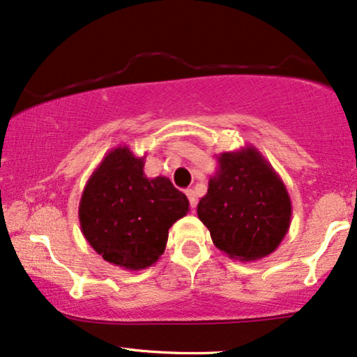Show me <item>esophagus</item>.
Segmentation results:
<instances>
[{
  "label": "esophagus",
  "instance_id": "obj_1",
  "mask_svg": "<svg viewBox=\"0 0 357 357\" xmlns=\"http://www.w3.org/2000/svg\"><path fill=\"white\" fill-rule=\"evenodd\" d=\"M186 196L189 199V202H191V208H192V211H196V206H197L196 192H194L192 189H186Z\"/></svg>",
  "mask_w": 357,
  "mask_h": 357
}]
</instances>
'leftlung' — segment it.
Returning a JSON list of instances; mask_svg holds the SVG:
<instances>
[{"label": "left lung", "instance_id": "8db88e82", "mask_svg": "<svg viewBox=\"0 0 357 357\" xmlns=\"http://www.w3.org/2000/svg\"><path fill=\"white\" fill-rule=\"evenodd\" d=\"M217 171L197 215L213 245L241 263L263 259L291 227L292 202L281 176L253 145L215 155Z\"/></svg>", "mask_w": 357, "mask_h": 357}]
</instances>
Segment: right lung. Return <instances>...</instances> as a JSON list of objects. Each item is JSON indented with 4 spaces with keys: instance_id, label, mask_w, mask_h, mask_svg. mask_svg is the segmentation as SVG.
<instances>
[{
    "instance_id": "obj_1",
    "label": "right lung",
    "mask_w": 357,
    "mask_h": 357,
    "mask_svg": "<svg viewBox=\"0 0 357 357\" xmlns=\"http://www.w3.org/2000/svg\"><path fill=\"white\" fill-rule=\"evenodd\" d=\"M145 156L127 145L107 151L83 189L82 231L104 261L127 271L150 268L165 253L168 230L189 201L168 178H146Z\"/></svg>"
}]
</instances>
